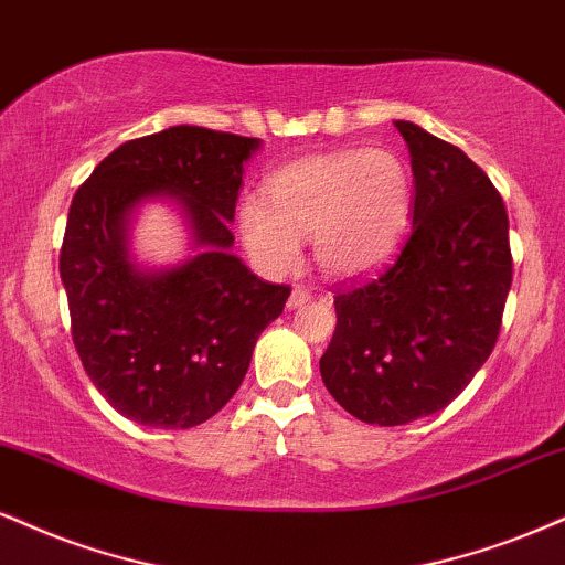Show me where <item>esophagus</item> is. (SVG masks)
<instances>
[{"mask_svg": "<svg viewBox=\"0 0 565 565\" xmlns=\"http://www.w3.org/2000/svg\"><path fill=\"white\" fill-rule=\"evenodd\" d=\"M308 300H310V291H308V289H302V287H295V289H291V295H289L287 308H289V310L302 308V305L308 302Z\"/></svg>", "mask_w": 565, "mask_h": 565, "instance_id": "34e87169", "label": "esophagus"}]
</instances>
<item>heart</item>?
Returning <instances> with one entry per match:
<instances>
[{"label":"heart","mask_w":565,"mask_h":565,"mask_svg":"<svg viewBox=\"0 0 565 565\" xmlns=\"http://www.w3.org/2000/svg\"><path fill=\"white\" fill-rule=\"evenodd\" d=\"M413 202L407 162L390 147L310 154L278 168L265 181V200L239 205V234L268 274L300 263V236L329 276L369 274L403 239Z\"/></svg>","instance_id":"1"}]
</instances>
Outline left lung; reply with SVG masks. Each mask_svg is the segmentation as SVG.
Masks as SVG:
<instances>
[{"mask_svg":"<svg viewBox=\"0 0 565 565\" xmlns=\"http://www.w3.org/2000/svg\"><path fill=\"white\" fill-rule=\"evenodd\" d=\"M411 152L413 226L334 295L321 379L350 416L403 426L466 390L498 342L513 281L505 202L463 149L394 120Z\"/></svg>","mask_w":565,"mask_h":565,"instance_id":"1","label":"left lung"}]
</instances>
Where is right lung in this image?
I'll return each instance as SVG.
<instances>
[{"label":"right lung","instance_id":"1","mask_svg":"<svg viewBox=\"0 0 565 565\" xmlns=\"http://www.w3.org/2000/svg\"><path fill=\"white\" fill-rule=\"evenodd\" d=\"M257 147L249 136L173 126L120 145L73 196L60 249L73 344L102 397L136 424L192 429L215 416L287 305L289 287L228 253ZM154 195L182 207L201 253L149 271L127 253V223Z\"/></svg>","mask_w":565,"mask_h":565}]
</instances>
